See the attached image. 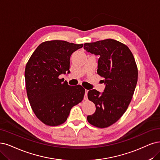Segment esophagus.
<instances>
[{"instance_id":"34e87169","label":"esophagus","mask_w":160,"mask_h":160,"mask_svg":"<svg viewBox=\"0 0 160 160\" xmlns=\"http://www.w3.org/2000/svg\"><path fill=\"white\" fill-rule=\"evenodd\" d=\"M88 90H85V94H84V99L85 100H86L88 99Z\"/></svg>"}]
</instances>
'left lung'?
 I'll list each match as a JSON object with an SVG mask.
<instances>
[{
    "label": "left lung",
    "mask_w": 160,
    "mask_h": 160,
    "mask_svg": "<svg viewBox=\"0 0 160 160\" xmlns=\"http://www.w3.org/2000/svg\"><path fill=\"white\" fill-rule=\"evenodd\" d=\"M84 49L99 57L97 72L105 85L102 93L88 91V98L96 109L87 119L96 127H108L120 119L131 103L138 80L137 64L128 47L115 39L86 43Z\"/></svg>",
    "instance_id": "left-lung-1"
}]
</instances>
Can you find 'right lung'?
Listing matches in <instances>:
<instances>
[{
    "mask_svg": "<svg viewBox=\"0 0 160 160\" xmlns=\"http://www.w3.org/2000/svg\"><path fill=\"white\" fill-rule=\"evenodd\" d=\"M83 44L53 40L41 43L26 66L25 80L29 102L35 115L44 124L57 126L64 123L73 106L82 101L85 89L70 86L60 79L69 74L71 55Z\"/></svg>",
    "mask_w": 160,
    "mask_h": 160,
    "instance_id": "right-lung-1",
    "label": "right lung"
}]
</instances>
